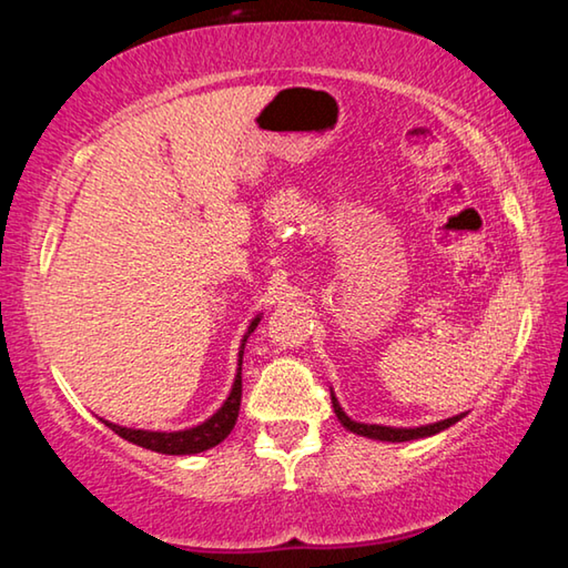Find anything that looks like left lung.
<instances>
[{"label":"left lung","instance_id":"left-lung-1","mask_svg":"<svg viewBox=\"0 0 568 568\" xmlns=\"http://www.w3.org/2000/svg\"><path fill=\"white\" fill-rule=\"evenodd\" d=\"M331 400H333V410L338 420L343 423L345 428L353 430V434L358 436H368V438H376V440H393V444H400V440H413V438H426V436H434L438 430H444L448 426H454L464 416H454V418H446V420H438V423H430V426H420V428H390V426H376V423H355L348 416H345L338 398L331 393Z\"/></svg>","mask_w":568,"mask_h":568}]
</instances>
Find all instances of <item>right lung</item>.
Listing matches in <instances>:
<instances>
[{
  "instance_id": "obj_1",
  "label": "right lung",
  "mask_w": 568,
  "mask_h": 568,
  "mask_svg": "<svg viewBox=\"0 0 568 568\" xmlns=\"http://www.w3.org/2000/svg\"><path fill=\"white\" fill-rule=\"evenodd\" d=\"M257 321L250 323V331L253 333L257 328ZM247 335L243 338V345H240V361L237 365H243V348H245ZM243 368H237V376L233 383V390H230L227 400L223 403L215 416H210L205 423H200L195 428L187 430H175V434H160V430H134V428H122L114 426V423H108V426L114 430V434L122 436L130 444H138L142 448L158 450V454H168V456H185V454H200V450H207L217 446L220 440H225L230 430H233L235 420H237V410H240V398H243Z\"/></svg>"
}]
</instances>
